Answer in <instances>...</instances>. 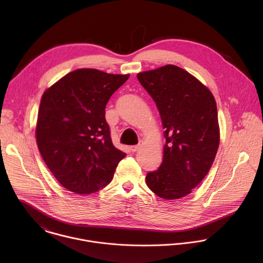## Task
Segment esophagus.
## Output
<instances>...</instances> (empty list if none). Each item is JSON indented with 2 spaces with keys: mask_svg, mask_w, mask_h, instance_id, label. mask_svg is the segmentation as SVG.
<instances>
[{
  "mask_svg": "<svg viewBox=\"0 0 263 263\" xmlns=\"http://www.w3.org/2000/svg\"><path fill=\"white\" fill-rule=\"evenodd\" d=\"M143 144H144V143L141 141V142L139 143V145H137V146H132V147H130V151H132V152H137V151L140 150V148L143 146Z\"/></svg>",
  "mask_w": 263,
  "mask_h": 263,
  "instance_id": "1",
  "label": "esophagus"
}]
</instances>
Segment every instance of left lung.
<instances>
[{"label":"left lung","mask_w":263,"mask_h":263,"mask_svg":"<svg viewBox=\"0 0 263 263\" xmlns=\"http://www.w3.org/2000/svg\"><path fill=\"white\" fill-rule=\"evenodd\" d=\"M137 77L156 102L166 139L163 162L147 174V185L161 198H181L201 182L214 163L220 144L216 100L202 83L177 66Z\"/></svg>","instance_id":"8db88e82"}]
</instances>
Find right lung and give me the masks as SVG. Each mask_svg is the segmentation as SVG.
I'll list each match as a JSON object with an SVG mask.
<instances>
[{
    "mask_svg": "<svg viewBox=\"0 0 263 263\" xmlns=\"http://www.w3.org/2000/svg\"><path fill=\"white\" fill-rule=\"evenodd\" d=\"M128 77L79 69L43 93L35 129L38 150L69 191L90 194L105 187L126 156L113 146L105 107Z\"/></svg>",
    "mask_w": 263,
    "mask_h": 263,
    "instance_id": "obj_1",
    "label": "right lung"
}]
</instances>
